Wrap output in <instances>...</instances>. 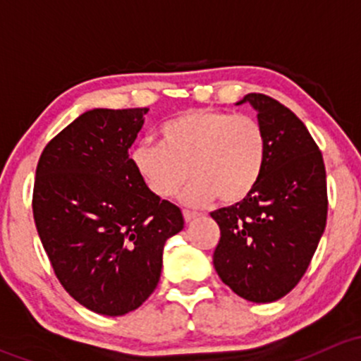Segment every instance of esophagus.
Segmentation results:
<instances>
[{"label":"esophagus","instance_id":"obj_1","mask_svg":"<svg viewBox=\"0 0 361 361\" xmlns=\"http://www.w3.org/2000/svg\"><path fill=\"white\" fill-rule=\"evenodd\" d=\"M199 213H195V211H190V209H183V218L185 221H192L194 218H197Z\"/></svg>","mask_w":361,"mask_h":361}]
</instances>
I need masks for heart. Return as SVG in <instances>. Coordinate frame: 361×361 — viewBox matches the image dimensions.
I'll return each instance as SVG.
<instances>
[{"label":"heart","mask_w":361,"mask_h":361,"mask_svg":"<svg viewBox=\"0 0 361 361\" xmlns=\"http://www.w3.org/2000/svg\"><path fill=\"white\" fill-rule=\"evenodd\" d=\"M137 176L159 199H171L192 178L183 199L238 204L253 194L267 164V134L257 118L214 108H190L159 127V145L130 154Z\"/></svg>","instance_id":"heart-1"}]
</instances>
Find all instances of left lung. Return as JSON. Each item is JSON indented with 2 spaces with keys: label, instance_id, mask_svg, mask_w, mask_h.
<instances>
[{
  "label": "left lung",
  "instance_id": "8db88e82",
  "mask_svg": "<svg viewBox=\"0 0 361 361\" xmlns=\"http://www.w3.org/2000/svg\"><path fill=\"white\" fill-rule=\"evenodd\" d=\"M267 134V164L250 197L211 213L220 227L213 264L221 281L250 302H274L307 271L326 225L323 155L295 113L251 92Z\"/></svg>",
  "mask_w": 361,
  "mask_h": 361
}]
</instances>
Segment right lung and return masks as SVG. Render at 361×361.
<instances>
[{
	"instance_id": "1",
	"label": "right lung",
	"mask_w": 361,
	"mask_h": 361,
	"mask_svg": "<svg viewBox=\"0 0 361 361\" xmlns=\"http://www.w3.org/2000/svg\"><path fill=\"white\" fill-rule=\"evenodd\" d=\"M147 111L83 113L47 143L36 166L32 216L43 248L64 290L99 314L122 316L154 293L164 245L185 224L129 159Z\"/></svg>"
}]
</instances>
